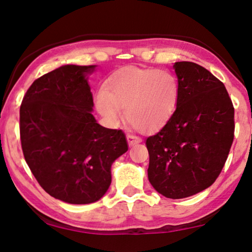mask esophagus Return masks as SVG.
<instances>
[{"instance_id":"obj_1","label":"esophagus","mask_w":252,"mask_h":252,"mask_svg":"<svg viewBox=\"0 0 252 252\" xmlns=\"http://www.w3.org/2000/svg\"><path fill=\"white\" fill-rule=\"evenodd\" d=\"M127 142H128L129 147H133V145L140 143L141 140L136 136H134V135H127Z\"/></svg>"}]
</instances>
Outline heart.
<instances>
[{
    "label": "heart",
    "instance_id": "b5f03b06",
    "mask_svg": "<svg viewBox=\"0 0 252 252\" xmlns=\"http://www.w3.org/2000/svg\"><path fill=\"white\" fill-rule=\"evenodd\" d=\"M178 83L166 70L126 68L108 78L96 108L110 123L118 122L125 110L127 123L138 132H158L173 116L178 101Z\"/></svg>",
    "mask_w": 252,
    "mask_h": 252
}]
</instances>
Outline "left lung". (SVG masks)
<instances>
[{"mask_svg":"<svg viewBox=\"0 0 252 252\" xmlns=\"http://www.w3.org/2000/svg\"><path fill=\"white\" fill-rule=\"evenodd\" d=\"M174 69L176 110L145 144L149 182L166 198L183 199L220 176L234 138V108L224 84L206 68L180 61Z\"/></svg>","mask_w":252,"mask_h":252,"instance_id":"obj_1","label":"left lung"}]
</instances>
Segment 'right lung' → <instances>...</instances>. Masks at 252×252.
I'll return each instance as SVG.
<instances>
[{
	"instance_id": "1",
	"label": "right lung",
	"mask_w": 252,
	"mask_h": 252,
	"mask_svg": "<svg viewBox=\"0 0 252 252\" xmlns=\"http://www.w3.org/2000/svg\"><path fill=\"white\" fill-rule=\"evenodd\" d=\"M96 65L64 64L32 84L20 107L24 157L39 185L71 205L100 200L111 184V166L128 150L122 130L92 115L89 75Z\"/></svg>"
}]
</instances>
